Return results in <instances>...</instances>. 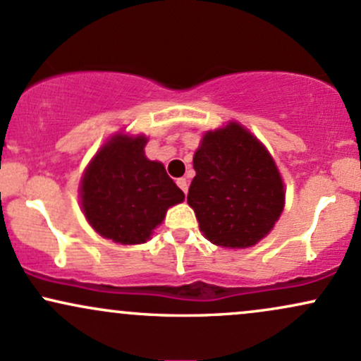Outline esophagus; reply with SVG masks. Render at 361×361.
<instances>
[{
    "label": "esophagus",
    "instance_id": "1",
    "mask_svg": "<svg viewBox=\"0 0 361 361\" xmlns=\"http://www.w3.org/2000/svg\"><path fill=\"white\" fill-rule=\"evenodd\" d=\"M176 183H178V187H180L181 190H183V193H187V192H188V181L185 180V178H180V180H178Z\"/></svg>",
    "mask_w": 361,
    "mask_h": 361
}]
</instances>
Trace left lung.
Returning <instances> with one entry per match:
<instances>
[{"instance_id":"1","label":"left lung","mask_w":361,"mask_h":361,"mask_svg":"<svg viewBox=\"0 0 361 361\" xmlns=\"http://www.w3.org/2000/svg\"><path fill=\"white\" fill-rule=\"evenodd\" d=\"M188 205L211 243L248 248L271 233L284 185L269 150L240 123L205 132L193 156Z\"/></svg>"}]
</instances>
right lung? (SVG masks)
I'll return each mask as SVG.
<instances>
[{
	"mask_svg": "<svg viewBox=\"0 0 361 361\" xmlns=\"http://www.w3.org/2000/svg\"><path fill=\"white\" fill-rule=\"evenodd\" d=\"M145 135L116 133L99 149L82 176L85 219L114 243H145L168 209L185 200L162 162L145 157Z\"/></svg>",
	"mask_w": 361,
	"mask_h": 361,
	"instance_id": "obj_1",
	"label": "right lung"
}]
</instances>
